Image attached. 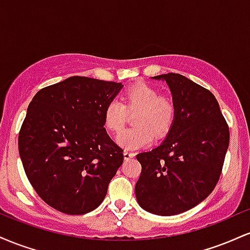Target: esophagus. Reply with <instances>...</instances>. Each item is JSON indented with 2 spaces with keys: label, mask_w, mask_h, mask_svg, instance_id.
<instances>
[{
  "label": "esophagus",
  "mask_w": 250,
  "mask_h": 250,
  "mask_svg": "<svg viewBox=\"0 0 250 250\" xmlns=\"http://www.w3.org/2000/svg\"><path fill=\"white\" fill-rule=\"evenodd\" d=\"M123 156H125V160H130L135 156V154L131 153V151H129V150H125V153H123Z\"/></svg>",
  "instance_id": "34e87169"
}]
</instances>
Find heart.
Wrapping results in <instances>:
<instances>
[{
    "instance_id": "1",
    "label": "heart",
    "mask_w": 250,
    "mask_h": 250,
    "mask_svg": "<svg viewBox=\"0 0 250 250\" xmlns=\"http://www.w3.org/2000/svg\"><path fill=\"white\" fill-rule=\"evenodd\" d=\"M175 104L171 99L160 95L159 90L147 83H140L128 89L123 103L111 100L103 111V123L109 131L119 134L125 127L128 114L135 127L129 128L117 137V142L127 149L142 148L150 145L153 136L163 137L175 119Z\"/></svg>"
}]
</instances>
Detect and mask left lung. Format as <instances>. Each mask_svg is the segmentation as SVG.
I'll return each instance as SVG.
<instances>
[{
	"label": "left lung",
	"instance_id": "8db88e82",
	"mask_svg": "<svg viewBox=\"0 0 250 250\" xmlns=\"http://www.w3.org/2000/svg\"><path fill=\"white\" fill-rule=\"evenodd\" d=\"M153 79L167 82L176 111L165 141L136 155L142 170L135 195L145 210L171 216L194 208L214 190L229 146V127L208 89L180 74Z\"/></svg>",
	"mask_w": 250,
	"mask_h": 250
}]
</instances>
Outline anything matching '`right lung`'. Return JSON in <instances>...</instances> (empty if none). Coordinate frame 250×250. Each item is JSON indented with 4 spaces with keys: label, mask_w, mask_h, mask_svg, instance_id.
Masks as SVG:
<instances>
[{
    "label": "right lung",
    "mask_w": 250,
    "mask_h": 250,
    "mask_svg": "<svg viewBox=\"0 0 250 250\" xmlns=\"http://www.w3.org/2000/svg\"><path fill=\"white\" fill-rule=\"evenodd\" d=\"M122 83L71 76L37 91L19 134L25 175L56 210L82 215L99 207L123 162L103 123Z\"/></svg>",
    "instance_id": "obj_1"
}]
</instances>
